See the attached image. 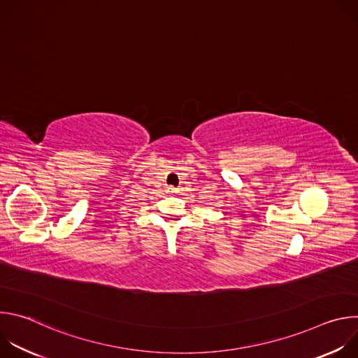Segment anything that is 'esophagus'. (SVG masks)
<instances>
[{"label":"esophagus","instance_id":"obj_1","mask_svg":"<svg viewBox=\"0 0 358 358\" xmlns=\"http://www.w3.org/2000/svg\"><path fill=\"white\" fill-rule=\"evenodd\" d=\"M171 189H173V188H171Z\"/></svg>","mask_w":358,"mask_h":358}]
</instances>
